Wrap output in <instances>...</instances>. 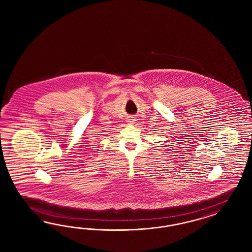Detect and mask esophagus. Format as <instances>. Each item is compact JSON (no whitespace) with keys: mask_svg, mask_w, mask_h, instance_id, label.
Masks as SVG:
<instances>
[{"mask_svg":"<svg viewBox=\"0 0 252 252\" xmlns=\"http://www.w3.org/2000/svg\"><path fill=\"white\" fill-rule=\"evenodd\" d=\"M128 122H129V123L133 122V119H131V118H130V119H128Z\"/></svg>","mask_w":252,"mask_h":252,"instance_id":"obj_1","label":"esophagus"}]
</instances>
